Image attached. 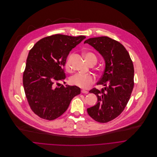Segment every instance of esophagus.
Instances as JSON below:
<instances>
[{
    "label": "esophagus",
    "mask_w": 157,
    "mask_h": 157,
    "mask_svg": "<svg viewBox=\"0 0 157 157\" xmlns=\"http://www.w3.org/2000/svg\"><path fill=\"white\" fill-rule=\"evenodd\" d=\"M81 92H82V93H83V94H88V91H87V90H82Z\"/></svg>",
    "instance_id": "esophagus-1"
}]
</instances>
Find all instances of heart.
<instances>
[{
    "mask_svg": "<svg viewBox=\"0 0 157 157\" xmlns=\"http://www.w3.org/2000/svg\"><path fill=\"white\" fill-rule=\"evenodd\" d=\"M85 57L88 63L90 65L92 63L96 64L97 59L95 55L90 52H88L85 54ZM70 57L67 58L65 63V68L67 71L70 69ZM69 82L71 85L77 86L79 88L87 89L90 88L95 82V78L94 76L90 74H84L82 73H77L72 75L69 80Z\"/></svg>",
    "mask_w": 157,
    "mask_h": 157,
    "instance_id": "obj_1",
    "label": "heart"
}]
</instances>
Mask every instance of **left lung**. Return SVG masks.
Here are the masks:
<instances>
[{
	"label": "left lung",
	"mask_w": 157,
	"mask_h": 157,
	"mask_svg": "<svg viewBox=\"0 0 157 157\" xmlns=\"http://www.w3.org/2000/svg\"><path fill=\"white\" fill-rule=\"evenodd\" d=\"M84 44L94 47L105 61L103 74L97 83L105 87L90 90L98 100L87 111L96 121L107 123L121 114L130 99L134 85L133 63L124 46L108 37L90 38Z\"/></svg>",
	"instance_id": "left-lung-1"
}]
</instances>
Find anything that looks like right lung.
<instances>
[{"label": "right lung", "mask_w": 157, "mask_h": 157, "mask_svg": "<svg viewBox=\"0 0 157 157\" xmlns=\"http://www.w3.org/2000/svg\"><path fill=\"white\" fill-rule=\"evenodd\" d=\"M85 38L55 34L42 39L29 51L23 85L31 110L40 118H58L67 110L72 99L80 94L77 86L56 87L54 82L65 80L67 56Z\"/></svg>", "instance_id": "add662e5"}]
</instances>
